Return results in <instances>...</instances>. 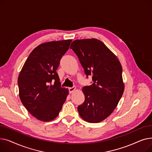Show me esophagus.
I'll return each instance as SVG.
<instances>
[{"label": "esophagus", "instance_id": "esophagus-1", "mask_svg": "<svg viewBox=\"0 0 152 152\" xmlns=\"http://www.w3.org/2000/svg\"><path fill=\"white\" fill-rule=\"evenodd\" d=\"M76 87H69L68 88V89H69V92L70 93V94H71V93H73L75 90H76Z\"/></svg>", "mask_w": 152, "mask_h": 152}]
</instances>
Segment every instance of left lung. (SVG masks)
Masks as SVG:
<instances>
[{"label":"left lung","instance_id":"obj_1","mask_svg":"<svg viewBox=\"0 0 152 152\" xmlns=\"http://www.w3.org/2000/svg\"><path fill=\"white\" fill-rule=\"evenodd\" d=\"M70 49L77 56L87 77L92 76L93 81L92 85L83 88L85 100L77 107L79 114L87 122H101L113 112L123 95L121 63L97 39L75 40Z\"/></svg>","mask_w":152,"mask_h":152}]
</instances>
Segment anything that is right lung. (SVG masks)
I'll return each instance as SVG.
<instances>
[{"mask_svg":"<svg viewBox=\"0 0 152 152\" xmlns=\"http://www.w3.org/2000/svg\"><path fill=\"white\" fill-rule=\"evenodd\" d=\"M72 39L40 44L31 52L18 78L19 96L29 112L42 121L57 118L68 95L57 73Z\"/></svg>","mask_w":152,"mask_h":152,"instance_id":"obj_1","label":"right lung"}]
</instances>
